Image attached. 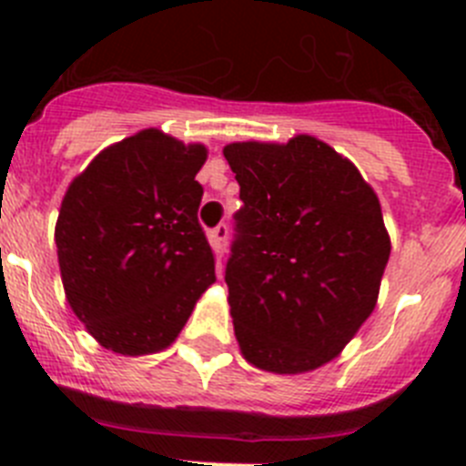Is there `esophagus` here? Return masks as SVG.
<instances>
[{
  "mask_svg": "<svg viewBox=\"0 0 466 466\" xmlns=\"http://www.w3.org/2000/svg\"><path fill=\"white\" fill-rule=\"evenodd\" d=\"M228 237H229V228L225 223H220L218 228H213V232H211L213 248H216L220 255L228 250Z\"/></svg>",
  "mask_w": 466,
  "mask_h": 466,
  "instance_id": "34e87169",
  "label": "esophagus"
}]
</instances>
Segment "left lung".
I'll use <instances>...</instances> for the list:
<instances>
[{
  "label": "left lung",
  "instance_id": "8db88e82",
  "mask_svg": "<svg viewBox=\"0 0 466 466\" xmlns=\"http://www.w3.org/2000/svg\"><path fill=\"white\" fill-rule=\"evenodd\" d=\"M243 207L225 267L243 358L304 374L337 358L374 311L390 258L376 192L325 141L225 146Z\"/></svg>",
  "mask_w": 466,
  "mask_h": 466
}]
</instances>
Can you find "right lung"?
<instances>
[{
    "instance_id": "1",
    "label": "right lung",
    "mask_w": 466,
    "mask_h": 466,
    "mask_svg": "<svg viewBox=\"0 0 466 466\" xmlns=\"http://www.w3.org/2000/svg\"><path fill=\"white\" fill-rule=\"evenodd\" d=\"M204 162L202 144L144 129L104 148L62 199L56 243L66 301L113 353L171 346L216 280L197 220Z\"/></svg>"
}]
</instances>
